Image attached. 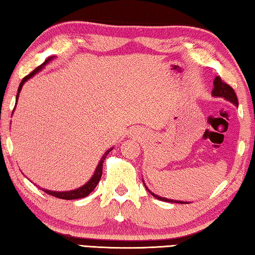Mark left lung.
Masks as SVG:
<instances>
[{
  "label": "left lung",
  "instance_id": "obj_1",
  "mask_svg": "<svg viewBox=\"0 0 255 255\" xmlns=\"http://www.w3.org/2000/svg\"><path fill=\"white\" fill-rule=\"evenodd\" d=\"M212 95L214 97H222L224 98V100L231 102L232 104H234L235 106L239 107V102H238V97H236V94L234 92V89L232 88L231 86H229V85L223 83L221 77H218V76H216L215 79H214V88H213V92H212ZM143 181V180H142ZM144 184V181H143ZM144 187L145 189L149 191V193L153 196V197H155L159 200H163V202H168V203H178V204H188V202H184V200H175V199H169V198H164V197H161V196H158L153 194L152 191H151L150 189H148V187L145 186L144 184Z\"/></svg>",
  "mask_w": 255,
  "mask_h": 255
}]
</instances>
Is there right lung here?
<instances>
[{
	"label": "right lung",
	"mask_w": 255,
	"mask_h": 255,
	"mask_svg": "<svg viewBox=\"0 0 255 255\" xmlns=\"http://www.w3.org/2000/svg\"><path fill=\"white\" fill-rule=\"evenodd\" d=\"M53 58L55 57H50V58H48V59L43 62L42 65H40L39 67H37V68H35L32 73L31 74H29V75H26L25 77L22 79V82L20 83V85H19V88H17V93H16V100H15V105H16V103H17V100H19V95H20V92H21V89H22V87H23V85H24V83L25 82H28V80L30 79V78H32L33 76L37 74V73H39L40 70H42V68L46 65H48L49 64V61H51ZM14 110H15V106H14ZM14 110H13V112H14ZM113 150V148H110L109 150L106 151V152L103 154V157L101 158V160H100V162H98V164H97V167H96V169H95V172H94V175L92 176V178L91 179H89L86 184L85 185H83L82 187H79V188H77V189H74V190H68V191H56V190H48V189H44V188H40V189H42L44 193H47L48 195H51V196H55V197H57V198H60V199H66V200H70V199H78V198H84V197H86V196H88L89 194L92 193V191L94 190V188H95V187L97 186V184L98 182H100V179H101V177H102V168H103V162H104V160H105V158H106V155L109 154L111 151Z\"/></svg>",
	"instance_id": "obj_1"
}]
</instances>
